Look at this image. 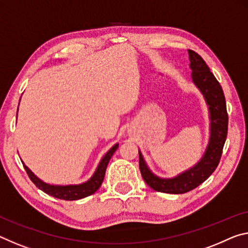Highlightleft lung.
<instances>
[{
	"instance_id": "obj_1",
	"label": "left lung",
	"mask_w": 248,
	"mask_h": 248,
	"mask_svg": "<svg viewBox=\"0 0 248 248\" xmlns=\"http://www.w3.org/2000/svg\"><path fill=\"white\" fill-rule=\"evenodd\" d=\"M188 60L192 70V81L201 92L209 107V143L201 159L193 167L173 178H160L153 173L145 162L142 153L139 150V167L144 182L155 191L162 193H186L203 183L217 168L227 136L229 116H227L225 97L221 85L198 53L188 49Z\"/></svg>"
}]
</instances>
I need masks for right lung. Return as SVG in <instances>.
<instances>
[{"instance_id": "add662e5", "label": "right lung", "mask_w": 248, "mask_h": 248, "mask_svg": "<svg viewBox=\"0 0 248 248\" xmlns=\"http://www.w3.org/2000/svg\"><path fill=\"white\" fill-rule=\"evenodd\" d=\"M18 111V109H17ZM119 147V144L116 143L113 144L109 150L105 153V155L101 158L99 164L96 168V171L93 172L92 178L79 184H68V186H55V184L46 183L44 181L41 180L38 176L35 175L32 170H30L29 167L25 166V163L23 162L25 171L29 174L30 179L32 180V182L36 186L39 190L45 192L46 194L52 195L54 198L66 200V201H75V200H80L84 199L86 196H89L95 193V192L100 187L101 183H103L106 169L109 163V160L111 159L113 153Z\"/></svg>"}]
</instances>
